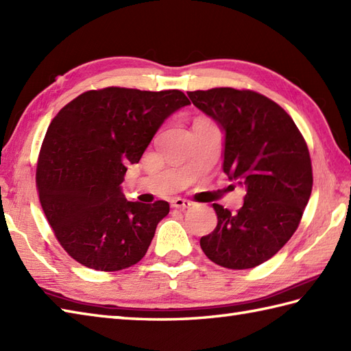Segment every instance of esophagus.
Wrapping results in <instances>:
<instances>
[{
  "label": "esophagus",
  "mask_w": 351,
  "mask_h": 351,
  "mask_svg": "<svg viewBox=\"0 0 351 351\" xmlns=\"http://www.w3.org/2000/svg\"><path fill=\"white\" fill-rule=\"evenodd\" d=\"M170 205L173 206V208H178V210H185V208H190L193 204L190 202V200H187V199L175 197V199H171Z\"/></svg>",
  "instance_id": "obj_1"
}]
</instances>
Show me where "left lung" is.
Here are the masks:
<instances>
[{"mask_svg":"<svg viewBox=\"0 0 351 351\" xmlns=\"http://www.w3.org/2000/svg\"><path fill=\"white\" fill-rule=\"evenodd\" d=\"M193 106L223 132V171L245 189L237 213L213 204L217 226L200 238L213 263L244 270L278 253L299 226L312 191L308 146L293 119L252 90L189 92Z\"/></svg>","mask_w":351,"mask_h":351,"instance_id":"1","label":"left lung"}]
</instances>
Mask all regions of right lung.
Instances as JSON below:
<instances>
[{"label":"right lung","instance_id":"add662e5","mask_svg":"<svg viewBox=\"0 0 351 351\" xmlns=\"http://www.w3.org/2000/svg\"><path fill=\"white\" fill-rule=\"evenodd\" d=\"M190 101L180 90H90L52 119L36 184L58 243L84 267L128 268L146 255L166 200L130 202L122 193L128 164L140 161L164 121Z\"/></svg>","mask_w":351,"mask_h":351}]
</instances>
